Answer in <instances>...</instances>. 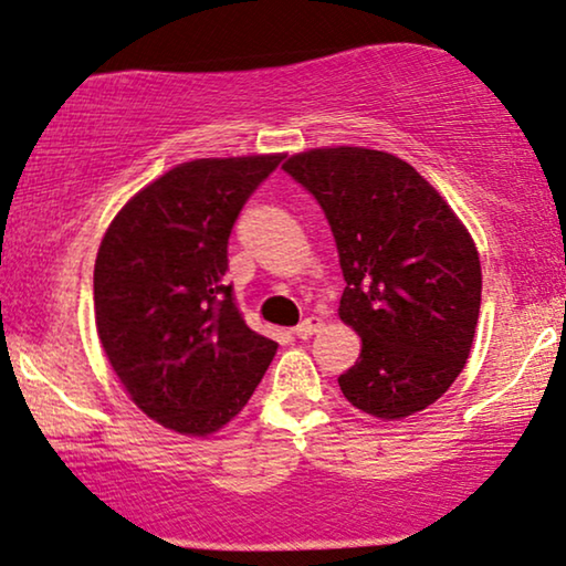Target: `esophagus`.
Segmentation results:
<instances>
[{
	"mask_svg": "<svg viewBox=\"0 0 566 566\" xmlns=\"http://www.w3.org/2000/svg\"><path fill=\"white\" fill-rule=\"evenodd\" d=\"M318 328H321V318H305L300 326L292 328V334H295L297 338H311Z\"/></svg>",
	"mask_w": 566,
	"mask_h": 566,
	"instance_id": "obj_1",
	"label": "esophagus"
}]
</instances>
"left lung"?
Instances as JSON below:
<instances>
[{"mask_svg": "<svg viewBox=\"0 0 566 566\" xmlns=\"http://www.w3.org/2000/svg\"><path fill=\"white\" fill-rule=\"evenodd\" d=\"M318 201L334 232L338 315L361 338L338 375L352 406L411 417L461 375L476 334L481 263L453 209L401 157L331 147L282 165Z\"/></svg>", "mask_w": 566, "mask_h": 566, "instance_id": "obj_1", "label": "left lung"}]
</instances>
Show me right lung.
Segmentation results:
<instances>
[{"instance_id":"add662e5","label":"right lung","mask_w":566,"mask_h":566,"mask_svg":"<svg viewBox=\"0 0 566 566\" xmlns=\"http://www.w3.org/2000/svg\"><path fill=\"white\" fill-rule=\"evenodd\" d=\"M282 155L193 160L134 196L95 259L97 336L147 417L212 434L240 413L276 354L228 284V240Z\"/></svg>"}]
</instances>
